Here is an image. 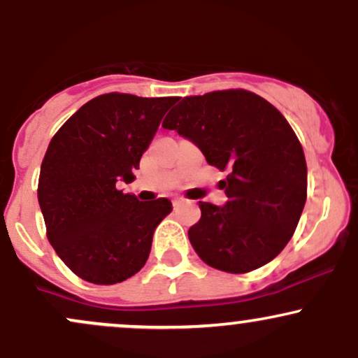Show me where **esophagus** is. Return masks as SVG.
<instances>
[{
	"mask_svg": "<svg viewBox=\"0 0 358 358\" xmlns=\"http://www.w3.org/2000/svg\"><path fill=\"white\" fill-rule=\"evenodd\" d=\"M182 203H183V199H175V200H173V207H175V208H178Z\"/></svg>",
	"mask_w": 358,
	"mask_h": 358,
	"instance_id": "obj_1",
	"label": "esophagus"
}]
</instances>
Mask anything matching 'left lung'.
I'll use <instances>...</instances> for the list:
<instances>
[{
	"mask_svg": "<svg viewBox=\"0 0 358 358\" xmlns=\"http://www.w3.org/2000/svg\"><path fill=\"white\" fill-rule=\"evenodd\" d=\"M227 170L222 207L199 202L188 237L200 259L225 273L268 264L293 237L306 202V162L279 110L249 90L183 97L163 121Z\"/></svg>",
	"mask_w": 358,
	"mask_h": 358,
	"instance_id": "obj_1",
	"label": "left lung"
}]
</instances>
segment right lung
I'll list each match as a JSON object with an SVG mask.
<instances>
[{
    "label": "right lung",
    "instance_id": "obj_1",
    "mask_svg": "<svg viewBox=\"0 0 358 358\" xmlns=\"http://www.w3.org/2000/svg\"><path fill=\"white\" fill-rule=\"evenodd\" d=\"M175 97L110 92L89 101L57 131L40 168L38 203L52 248L72 273L116 285L145 266L168 199L139 202L119 183L153 141Z\"/></svg>",
    "mask_w": 358,
    "mask_h": 358
}]
</instances>
